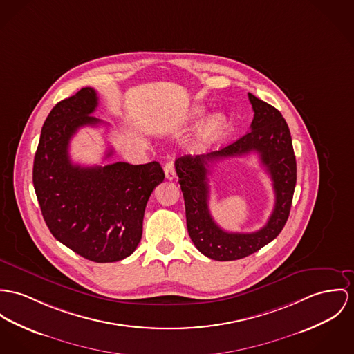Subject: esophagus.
<instances>
[{"mask_svg":"<svg viewBox=\"0 0 354 354\" xmlns=\"http://www.w3.org/2000/svg\"><path fill=\"white\" fill-rule=\"evenodd\" d=\"M164 174L168 180H172L175 178V164L174 162H167L164 164Z\"/></svg>","mask_w":354,"mask_h":354,"instance_id":"obj_1","label":"esophagus"}]
</instances>
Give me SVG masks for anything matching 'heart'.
<instances>
[{
	"instance_id": "heart-1",
	"label": "heart",
	"mask_w": 354,
	"mask_h": 354,
	"mask_svg": "<svg viewBox=\"0 0 354 354\" xmlns=\"http://www.w3.org/2000/svg\"><path fill=\"white\" fill-rule=\"evenodd\" d=\"M203 113V110L196 108L194 110L192 115L194 117H199ZM226 128V118L223 114L221 113H216L212 114L203 124V128L201 131V142L202 144H207L210 141H214L216 138L221 136V133L223 132V129Z\"/></svg>"
}]
</instances>
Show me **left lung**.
Segmentation results:
<instances>
[{
  "label": "left lung",
  "mask_w": 354,
  "mask_h": 354,
  "mask_svg": "<svg viewBox=\"0 0 354 354\" xmlns=\"http://www.w3.org/2000/svg\"><path fill=\"white\" fill-rule=\"evenodd\" d=\"M254 111L250 132L219 151L176 159L175 169L183 192L187 230L196 249L217 261L246 257L274 240L284 227L297 185V160L291 133L281 113L248 93ZM254 151L270 174L275 191L273 214L260 231L232 234L219 228L208 210V168L221 158Z\"/></svg>",
  "instance_id": "1"
}]
</instances>
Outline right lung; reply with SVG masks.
I'll return each instance as SVG.
<instances>
[{
	"label": "right lung",
	"instance_id": "obj_1",
	"mask_svg": "<svg viewBox=\"0 0 354 354\" xmlns=\"http://www.w3.org/2000/svg\"><path fill=\"white\" fill-rule=\"evenodd\" d=\"M94 88L83 87L57 102L44 121L33 160V187L55 239L94 263L131 256L141 240L142 218L153 189L164 179L158 162L82 167L70 159L73 136L102 124ZM113 155L110 149L106 158Z\"/></svg>",
	"mask_w": 354,
	"mask_h": 354
}]
</instances>
